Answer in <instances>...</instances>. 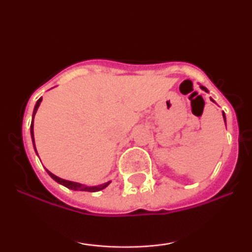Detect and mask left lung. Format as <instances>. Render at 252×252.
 Masks as SVG:
<instances>
[{
	"mask_svg": "<svg viewBox=\"0 0 252 252\" xmlns=\"http://www.w3.org/2000/svg\"><path fill=\"white\" fill-rule=\"evenodd\" d=\"M200 88H201L202 90H204V91L207 92V89L205 88V86H200ZM211 100H212V102H215V100H213V99H211ZM222 116H224V121H225V115H224V112H222Z\"/></svg>",
	"mask_w": 252,
	"mask_h": 252,
	"instance_id": "obj_1",
	"label": "left lung"
}]
</instances>
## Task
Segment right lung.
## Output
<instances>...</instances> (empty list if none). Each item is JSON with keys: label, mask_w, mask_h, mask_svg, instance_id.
I'll return each instance as SVG.
<instances>
[{"label": "right lung", "mask_w": 252, "mask_h": 252, "mask_svg": "<svg viewBox=\"0 0 252 252\" xmlns=\"http://www.w3.org/2000/svg\"><path fill=\"white\" fill-rule=\"evenodd\" d=\"M42 98H39V100H37L36 104H35V108H34V111H33V120H32V124H31V135H32V140H33V146L34 148H35V143H34V130H33V124H34V116H35L36 114V110L39 108L40 103H41ZM35 152H36V148H35ZM47 173L50 174V176L53 180H56L57 182H59L60 185H63V186L67 187V189H73V190H85V192H98V190H102L105 189L106 186L110 184L109 182H106V184H103V185H99V186H85V185H82V184H78V182H73V181H68V180H63V179H60L58 178L57 175L52 174L50 170H47Z\"/></svg>", "instance_id": "obj_1"}]
</instances>
